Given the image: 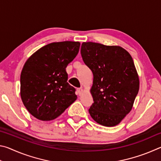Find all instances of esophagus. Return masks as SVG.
<instances>
[{
  "label": "esophagus",
  "instance_id": "esophagus-1",
  "mask_svg": "<svg viewBox=\"0 0 161 161\" xmlns=\"http://www.w3.org/2000/svg\"><path fill=\"white\" fill-rule=\"evenodd\" d=\"M83 92H84L83 89H81V88H79V89H77V92H78V94H79V95H80H80L82 94Z\"/></svg>",
  "mask_w": 161,
  "mask_h": 161
}]
</instances>
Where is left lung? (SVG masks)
<instances>
[{"instance_id":"left-lung-1","label":"left lung","mask_w":161,"mask_h":161,"mask_svg":"<svg viewBox=\"0 0 161 161\" xmlns=\"http://www.w3.org/2000/svg\"><path fill=\"white\" fill-rule=\"evenodd\" d=\"M81 54L94 75L89 114L102 126H115L131 111L139 90L131 56L120 46L92 42L81 44Z\"/></svg>"}]
</instances>
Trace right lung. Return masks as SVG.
<instances>
[{"label":"right lung","instance_id":"add662e5","mask_svg":"<svg viewBox=\"0 0 161 161\" xmlns=\"http://www.w3.org/2000/svg\"><path fill=\"white\" fill-rule=\"evenodd\" d=\"M80 47V42H53L27 59L20 74V97L36 119H55L77 99L75 89L67 83L66 67Z\"/></svg>","mask_w":161,"mask_h":161}]
</instances>
